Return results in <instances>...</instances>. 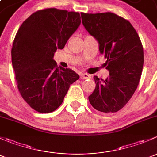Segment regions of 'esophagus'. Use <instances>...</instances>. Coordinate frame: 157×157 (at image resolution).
Returning a JSON list of instances; mask_svg holds the SVG:
<instances>
[{
	"mask_svg": "<svg viewBox=\"0 0 157 157\" xmlns=\"http://www.w3.org/2000/svg\"><path fill=\"white\" fill-rule=\"evenodd\" d=\"M80 78L83 79V80H86V79H90V74H86V73H83L80 75Z\"/></svg>",
	"mask_w": 157,
	"mask_h": 157,
	"instance_id": "34e87169",
	"label": "esophagus"
}]
</instances>
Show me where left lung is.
Listing matches in <instances>:
<instances>
[{
  "label": "left lung",
  "mask_w": 157,
  "mask_h": 157,
  "mask_svg": "<svg viewBox=\"0 0 157 157\" xmlns=\"http://www.w3.org/2000/svg\"><path fill=\"white\" fill-rule=\"evenodd\" d=\"M81 18L99 42L109 71L105 80L94 76L96 88L89 101L99 112H116L128 103L140 82L144 65L141 41L131 23L113 13H82Z\"/></svg>",
  "instance_id": "left-lung-1"
}]
</instances>
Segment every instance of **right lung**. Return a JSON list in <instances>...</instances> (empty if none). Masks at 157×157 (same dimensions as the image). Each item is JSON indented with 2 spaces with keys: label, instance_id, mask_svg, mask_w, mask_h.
Returning a JSON list of instances; mask_svg holds the SVG:
<instances>
[{
  "label": "right lung",
  "instance_id": "obj_1",
  "mask_svg": "<svg viewBox=\"0 0 157 157\" xmlns=\"http://www.w3.org/2000/svg\"><path fill=\"white\" fill-rule=\"evenodd\" d=\"M78 12L56 8L38 10L20 26L11 50L17 88L28 105L40 113L56 110L70 85L80 78L53 60L80 24Z\"/></svg>",
  "mask_w": 157,
  "mask_h": 157
}]
</instances>
